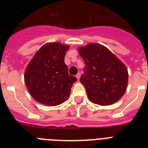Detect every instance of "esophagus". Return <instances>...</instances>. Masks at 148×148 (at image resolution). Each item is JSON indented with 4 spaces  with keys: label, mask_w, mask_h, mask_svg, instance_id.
Masks as SVG:
<instances>
[{
    "label": "esophagus",
    "mask_w": 148,
    "mask_h": 148,
    "mask_svg": "<svg viewBox=\"0 0 148 148\" xmlns=\"http://www.w3.org/2000/svg\"><path fill=\"white\" fill-rule=\"evenodd\" d=\"M75 76H76V78H78V80H79V78H80V77H81V73H78V74H77V75H75Z\"/></svg>",
    "instance_id": "esophagus-1"
}]
</instances>
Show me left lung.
I'll list each match as a JSON object with an SVG mask.
<instances>
[{"instance_id":"1","label":"left lung","mask_w":148,"mask_h":148,"mask_svg":"<svg viewBox=\"0 0 148 148\" xmlns=\"http://www.w3.org/2000/svg\"><path fill=\"white\" fill-rule=\"evenodd\" d=\"M78 52L86 64L80 82L85 87L89 100L101 106L111 105L119 100L127 87L125 65L99 44L81 47Z\"/></svg>"}]
</instances>
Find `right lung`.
<instances>
[{
  "instance_id": "1",
  "label": "right lung",
  "mask_w": 148,
  "mask_h": 148,
  "mask_svg": "<svg viewBox=\"0 0 148 148\" xmlns=\"http://www.w3.org/2000/svg\"><path fill=\"white\" fill-rule=\"evenodd\" d=\"M69 46L54 42L44 44L29 62L24 73L31 96L47 106L61 104L70 96L77 78L69 75L64 56Z\"/></svg>"
}]
</instances>
